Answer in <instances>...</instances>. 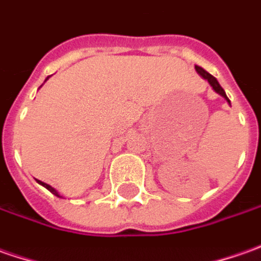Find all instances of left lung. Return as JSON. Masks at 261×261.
Listing matches in <instances>:
<instances>
[{"mask_svg":"<svg viewBox=\"0 0 261 261\" xmlns=\"http://www.w3.org/2000/svg\"><path fill=\"white\" fill-rule=\"evenodd\" d=\"M195 69H196V72H198V73H199V75H201V76H202L203 79H206V81L210 82V85L212 86V89H214V91H215L217 94H220L221 96H224V98H225V99H227V101H228V102H229L228 96L225 95V91H224V89L221 88V85H220V84H218V81H217L215 77L212 76L211 73H208L206 70H203V69L201 68V66H195Z\"/></svg>","mask_w":261,"mask_h":261,"instance_id":"1","label":"left lung"}]
</instances>
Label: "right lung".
<instances>
[{
  "instance_id": "1",
  "label": "right lung",
  "mask_w": 261,
  "mask_h": 261,
  "mask_svg": "<svg viewBox=\"0 0 261 261\" xmlns=\"http://www.w3.org/2000/svg\"><path fill=\"white\" fill-rule=\"evenodd\" d=\"M37 182H39V184H40L41 186H44V188H46V189H49L50 192L53 193V195H56V196H59V198H62V196H60V195H59V193H58V191H56V189H55V188H51V186H50V185L44 184V182H41V180H37Z\"/></svg>"
}]
</instances>
